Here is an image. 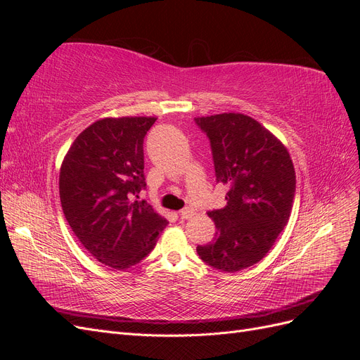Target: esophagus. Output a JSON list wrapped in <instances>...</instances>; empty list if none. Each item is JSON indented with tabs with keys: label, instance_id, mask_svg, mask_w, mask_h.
I'll list each match as a JSON object with an SVG mask.
<instances>
[{
	"label": "esophagus",
	"instance_id": "1",
	"mask_svg": "<svg viewBox=\"0 0 360 360\" xmlns=\"http://www.w3.org/2000/svg\"><path fill=\"white\" fill-rule=\"evenodd\" d=\"M193 214V210L189 209V207H186V209H181L179 212V216L181 217V219H189V217Z\"/></svg>",
	"mask_w": 360,
	"mask_h": 360
}]
</instances>
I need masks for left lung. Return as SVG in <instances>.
Instances as JSON below:
<instances>
[{
	"instance_id": "obj_1",
	"label": "left lung",
	"mask_w": 360,
	"mask_h": 360,
	"mask_svg": "<svg viewBox=\"0 0 360 360\" xmlns=\"http://www.w3.org/2000/svg\"><path fill=\"white\" fill-rule=\"evenodd\" d=\"M210 141L216 183L230 186L222 209L209 214L214 240L198 246L205 264L221 271L257 264L284 230L296 192L287 148L257 120L243 114L195 118Z\"/></svg>"
}]
</instances>
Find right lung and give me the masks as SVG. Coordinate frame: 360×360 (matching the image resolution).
I'll return each instance as SVG.
<instances>
[{
  "instance_id": "add662e5",
  "label": "right lung",
  "mask_w": 360,
  "mask_h": 360,
  "mask_svg": "<svg viewBox=\"0 0 360 360\" xmlns=\"http://www.w3.org/2000/svg\"><path fill=\"white\" fill-rule=\"evenodd\" d=\"M155 117L103 118L73 141L60 171V200L72 231L102 264L123 270L156 246L168 225L147 201L144 138Z\"/></svg>"
}]
</instances>
